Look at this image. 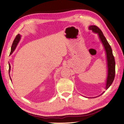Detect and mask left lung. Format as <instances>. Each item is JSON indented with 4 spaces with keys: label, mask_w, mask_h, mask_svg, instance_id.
Instances as JSON below:
<instances>
[{
    "label": "left lung",
    "mask_w": 124,
    "mask_h": 124,
    "mask_svg": "<svg viewBox=\"0 0 124 124\" xmlns=\"http://www.w3.org/2000/svg\"><path fill=\"white\" fill-rule=\"evenodd\" d=\"M89 29L92 30L93 32L97 33L99 36V37L101 40V43L103 46L105 51H106V58H107V77L106 83V87L105 88L107 90L109 87L111 86L114 81L115 76V61L114 55L112 54V51L111 47L110 46L106 38L104 36L103 33H102V31L100 29L96 27V25H90L88 27ZM103 92L101 94L102 95L104 93ZM100 95L99 96L101 95ZM97 97V96H96ZM95 97H92V98H95Z\"/></svg>",
    "instance_id": "1"
}]
</instances>
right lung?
Instances as JSON below:
<instances>
[{"instance_id": "obj_1", "label": "right lung", "mask_w": 124, "mask_h": 124, "mask_svg": "<svg viewBox=\"0 0 124 124\" xmlns=\"http://www.w3.org/2000/svg\"><path fill=\"white\" fill-rule=\"evenodd\" d=\"M21 37V36L20 34H18V35L16 36L15 39L14 40V41H13V43L12 44V47H11V51H10V55H11L13 53V52L15 51L16 47L17 44H18V43H19V41L20 40ZM10 71V65L9 63V77H10V74H9ZM10 80H11V81H12L11 78L10 77Z\"/></svg>"}]
</instances>
